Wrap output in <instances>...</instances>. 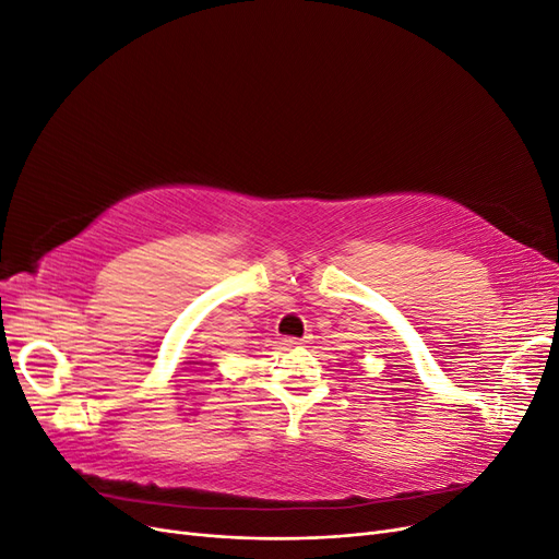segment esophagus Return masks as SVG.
Wrapping results in <instances>:
<instances>
[{"mask_svg": "<svg viewBox=\"0 0 559 559\" xmlns=\"http://www.w3.org/2000/svg\"><path fill=\"white\" fill-rule=\"evenodd\" d=\"M312 341V335H302V337H286V345H294V347H298V345H308Z\"/></svg>", "mask_w": 559, "mask_h": 559, "instance_id": "1", "label": "esophagus"}]
</instances>
